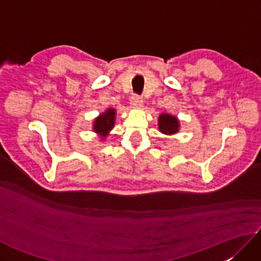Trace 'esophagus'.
<instances>
[{"instance_id": "obj_1", "label": "esophagus", "mask_w": 261, "mask_h": 261, "mask_svg": "<svg viewBox=\"0 0 261 261\" xmlns=\"http://www.w3.org/2000/svg\"><path fill=\"white\" fill-rule=\"evenodd\" d=\"M130 104H131L132 108H140L142 105V98L139 95L131 96Z\"/></svg>"}]
</instances>
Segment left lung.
<instances>
[{
    "label": "left lung",
    "instance_id": "obj_1",
    "mask_svg": "<svg viewBox=\"0 0 261 261\" xmlns=\"http://www.w3.org/2000/svg\"><path fill=\"white\" fill-rule=\"evenodd\" d=\"M159 123V130L166 135H173L178 131V120L176 119V116L169 115V114H162L158 119Z\"/></svg>",
    "mask_w": 261,
    "mask_h": 261
}]
</instances>
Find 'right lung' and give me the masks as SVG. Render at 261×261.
<instances>
[{
  "label": "right lung",
  "mask_w": 261,
  "mask_h": 261,
  "mask_svg": "<svg viewBox=\"0 0 261 261\" xmlns=\"http://www.w3.org/2000/svg\"><path fill=\"white\" fill-rule=\"evenodd\" d=\"M114 119L115 110L109 109L107 112L103 113L101 116H98L95 120V123H94V131L101 135L102 138H105L108 135V132L112 129L114 125Z\"/></svg>",
  "instance_id": "1"
}]
</instances>
